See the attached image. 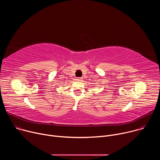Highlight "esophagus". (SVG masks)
Segmentation results:
<instances>
[{
  "mask_svg": "<svg viewBox=\"0 0 160 160\" xmlns=\"http://www.w3.org/2000/svg\"><path fill=\"white\" fill-rule=\"evenodd\" d=\"M77 80L80 82V81H82V80H83V78H77Z\"/></svg>",
  "mask_w": 160,
  "mask_h": 160,
  "instance_id": "esophagus-1",
  "label": "esophagus"
}]
</instances>
